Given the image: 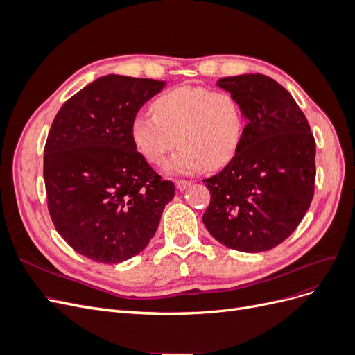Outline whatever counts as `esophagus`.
<instances>
[{"label": "esophagus", "instance_id": "1", "mask_svg": "<svg viewBox=\"0 0 355 355\" xmlns=\"http://www.w3.org/2000/svg\"><path fill=\"white\" fill-rule=\"evenodd\" d=\"M188 187H191V182L189 180H176V188L179 191H184L187 189Z\"/></svg>", "mask_w": 355, "mask_h": 355}]
</instances>
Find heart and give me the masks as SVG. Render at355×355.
<instances>
[{
    "mask_svg": "<svg viewBox=\"0 0 355 355\" xmlns=\"http://www.w3.org/2000/svg\"><path fill=\"white\" fill-rule=\"evenodd\" d=\"M154 114H137L130 136L141 155L154 166L180 145L166 164L168 173L219 168L239 153L245 115L237 96L197 85H179L153 102Z\"/></svg>",
    "mask_w": 355,
    "mask_h": 355,
    "instance_id": "obj_1",
    "label": "heart"
}]
</instances>
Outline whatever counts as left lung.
<instances>
[{
  "instance_id": "obj_1",
  "label": "left lung",
  "mask_w": 355,
  "mask_h": 355,
  "mask_svg": "<svg viewBox=\"0 0 355 355\" xmlns=\"http://www.w3.org/2000/svg\"><path fill=\"white\" fill-rule=\"evenodd\" d=\"M245 115L239 153L204 185L202 214L211 237L245 253L271 250L304 219L314 197L315 141L306 116L283 85L262 73L218 81Z\"/></svg>"
}]
</instances>
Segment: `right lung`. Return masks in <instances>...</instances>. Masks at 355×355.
<instances>
[{
	"label": "right lung",
	"mask_w": 355,
	"mask_h": 355,
	"mask_svg": "<svg viewBox=\"0 0 355 355\" xmlns=\"http://www.w3.org/2000/svg\"><path fill=\"white\" fill-rule=\"evenodd\" d=\"M166 81L105 75L62 105L44 148L49 211L72 249L101 263L141 253L175 184L137 153L130 125Z\"/></svg>",
	"instance_id": "add662e5"
}]
</instances>
